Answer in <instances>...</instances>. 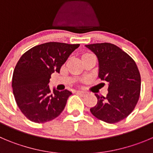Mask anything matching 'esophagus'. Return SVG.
I'll use <instances>...</instances> for the list:
<instances>
[{
	"mask_svg": "<svg viewBox=\"0 0 153 153\" xmlns=\"http://www.w3.org/2000/svg\"><path fill=\"white\" fill-rule=\"evenodd\" d=\"M77 94H79L80 96L81 97H85L87 95V92H85V91H77Z\"/></svg>",
	"mask_w": 153,
	"mask_h": 153,
	"instance_id": "esophagus-1",
	"label": "esophagus"
}]
</instances>
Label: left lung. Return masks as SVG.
Segmentation results:
<instances>
[{"instance_id":"1","label":"left lung","mask_w":153,"mask_h":153,"mask_svg":"<svg viewBox=\"0 0 153 153\" xmlns=\"http://www.w3.org/2000/svg\"><path fill=\"white\" fill-rule=\"evenodd\" d=\"M97 56L98 76L109 84L106 97L99 96L90 110L98 119L117 123L131 113L140 97L141 78L134 60L115 44L100 43L85 45Z\"/></svg>"}]
</instances>
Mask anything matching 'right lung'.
Listing matches in <instances>:
<instances>
[{"mask_svg":"<svg viewBox=\"0 0 153 153\" xmlns=\"http://www.w3.org/2000/svg\"><path fill=\"white\" fill-rule=\"evenodd\" d=\"M80 44L48 42L31 48L19 59L12 78L17 105L30 121L44 123L63 111L72 92L49 88L51 74L59 73L61 66Z\"/></svg>","mask_w":153,"mask_h":153,"instance_id":"obj_1","label":"right lung"}]
</instances>
